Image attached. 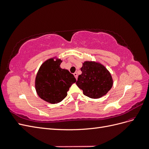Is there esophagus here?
<instances>
[{
  "instance_id": "esophagus-1",
  "label": "esophagus",
  "mask_w": 149,
  "mask_h": 149,
  "mask_svg": "<svg viewBox=\"0 0 149 149\" xmlns=\"http://www.w3.org/2000/svg\"><path fill=\"white\" fill-rule=\"evenodd\" d=\"M73 74H74V76H75L76 79H78V73H73Z\"/></svg>"
}]
</instances>
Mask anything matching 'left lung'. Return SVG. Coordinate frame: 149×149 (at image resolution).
Wrapping results in <instances>:
<instances>
[{
	"label": "left lung",
	"instance_id": "8db88e82",
	"mask_svg": "<svg viewBox=\"0 0 149 149\" xmlns=\"http://www.w3.org/2000/svg\"><path fill=\"white\" fill-rule=\"evenodd\" d=\"M76 84L89 97L97 99L103 96L111 89L113 82L106 68L95 62L85 61L81 68Z\"/></svg>",
	"mask_w": 149,
	"mask_h": 149
}]
</instances>
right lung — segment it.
I'll return each instance as SVG.
<instances>
[{
    "label": "right lung",
    "mask_w": 149,
    "mask_h": 149,
    "mask_svg": "<svg viewBox=\"0 0 149 149\" xmlns=\"http://www.w3.org/2000/svg\"><path fill=\"white\" fill-rule=\"evenodd\" d=\"M61 60L49 59L40 68L35 88L40 98L51 104L61 102L67 96L71 86L76 81L73 74L61 69Z\"/></svg>",
    "instance_id": "add662e5"
}]
</instances>
